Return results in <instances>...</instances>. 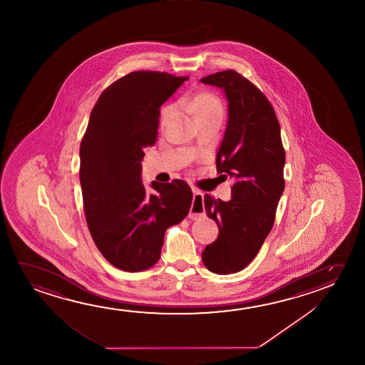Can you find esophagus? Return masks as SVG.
<instances>
[{
  "label": "esophagus",
  "instance_id": "1",
  "mask_svg": "<svg viewBox=\"0 0 365 365\" xmlns=\"http://www.w3.org/2000/svg\"><path fill=\"white\" fill-rule=\"evenodd\" d=\"M193 192V203L190 211V219L196 220L201 216H205V203H203V193L198 190H192Z\"/></svg>",
  "mask_w": 365,
  "mask_h": 365
}]
</instances>
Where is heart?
I'll return each instance as SVG.
<instances>
[{"mask_svg": "<svg viewBox=\"0 0 365 365\" xmlns=\"http://www.w3.org/2000/svg\"><path fill=\"white\" fill-rule=\"evenodd\" d=\"M180 105L185 107L188 113L193 115L197 123L207 121H219L224 118V106L217 96L211 92H200L192 97L182 98ZM175 113V106L168 105L162 110V123H168Z\"/></svg>", "mask_w": 365, "mask_h": 365, "instance_id": "b5f03b06", "label": "heart"}]
</instances>
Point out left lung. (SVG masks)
<instances>
[{"label": "left lung", "instance_id": "1", "mask_svg": "<svg viewBox=\"0 0 365 365\" xmlns=\"http://www.w3.org/2000/svg\"><path fill=\"white\" fill-rule=\"evenodd\" d=\"M224 90L229 118L216 155L217 173L234 180L229 202L206 195L210 219L219 226L217 239L205 247L202 262L216 274L244 269L269 235L284 191L286 153L281 126L263 92L235 71L201 78Z\"/></svg>", "mask_w": 365, "mask_h": 365}]
</instances>
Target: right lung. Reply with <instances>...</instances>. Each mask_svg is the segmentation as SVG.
<instances>
[{"mask_svg": "<svg viewBox=\"0 0 365 365\" xmlns=\"http://www.w3.org/2000/svg\"><path fill=\"white\" fill-rule=\"evenodd\" d=\"M187 77L138 71L115 81L96 102L81 143L79 180L96 247L125 272L149 269L160 258L164 234L190 212L185 180L141 183V160L155 144L159 108Z\"/></svg>", "mask_w": 365, "mask_h": 365, "instance_id": "add662e5", "label": "right lung"}]
</instances>
